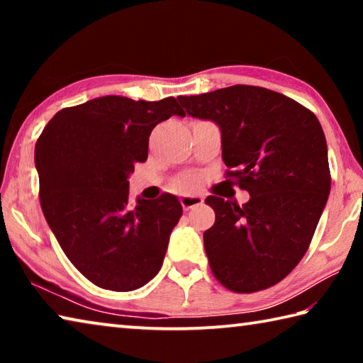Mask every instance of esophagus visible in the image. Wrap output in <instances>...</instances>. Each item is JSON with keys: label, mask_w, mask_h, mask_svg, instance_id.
Wrapping results in <instances>:
<instances>
[{"label": "esophagus", "mask_w": 363, "mask_h": 363, "mask_svg": "<svg viewBox=\"0 0 363 363\" xmlns=\"http://www.w3.org/2000/svg\"><path fill=\"white\" fill-rule=\"evenodd\" d=\"M201 203H203V199H201V196H199V195H182L181 196V205L186 211H189L190 208L199 206Z\"/></svg>", "instance_id": "34e87169"}]
</instances>
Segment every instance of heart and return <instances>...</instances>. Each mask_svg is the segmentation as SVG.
Listing matches in <instances>:
<instances>
[{"label":"heart","instance_id":"b5f03b06","mask_svg":"<svg viewBox=\"0 0 363 363\" xmlns=\"http://www.w3.org/2000/svg\"><path fill=\"white\" fill-rule=\"evenodd\" d=\"M194 184H195L194 181H187V182H186V187H192V186H194Z\"/></svg>","mask_w":363,"mask_h":363}]
</instances>
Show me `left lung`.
Segmentation results:
<instances>
[{
    "label": "left lung",
    "mask_w": 363,
    "mask_h": 363,
    "mask_svg": "<svg viewBox=\"0 0 363 363\" xmlns=\"http://www.w3.org/2000/svg\"><path fill=\"white\" fill-rule=\"evenodd\" d=\"M186 112L220 130L227 177L250 194L242 206L205 200L216 220L203 233L214 277L230 291L279 284L303 259L330 195L327 140L317 116L275 91L235 84L181 96Z\"/></svg>",
    "instance_id": "8db88e82"
}]
</instances>
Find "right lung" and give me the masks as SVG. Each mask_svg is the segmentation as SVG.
Segmentation results:
<instances>
[{
  "label": "right lung",
  "mask_w": 363,
  "mask_h": 363,
  "mask_svg": "<svg viewBox=\"0 0 363 363\" xmlns=\"http://www.w3.org/2000/svg\"><path fill=\"white\" fill-rule=\"evenodd\" d=\"M173 115L186 116L174 97L104 96L62 108L36 140L43 214L73 266L104 290H138L162 269L182 205L171 194L131 203L128 177Z\"/></svg>",
  "instance_id": "obj_1"
}]
</instances>
